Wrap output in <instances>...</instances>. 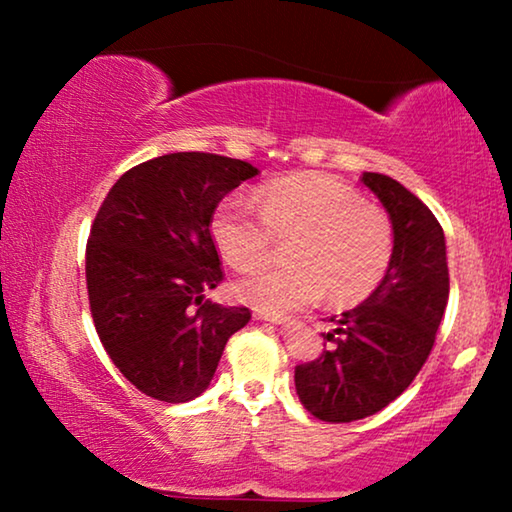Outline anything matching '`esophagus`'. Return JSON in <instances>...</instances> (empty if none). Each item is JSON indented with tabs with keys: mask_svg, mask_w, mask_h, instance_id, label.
I'll use <instances>...</instances> for the list:
<instances>
[{
	"mask_svg": "<svg viewBox=\"0 0 512 512\" xmlns=\"http://www.w3.org/2000/svg\"><path fill=\"white\" fill-rule=\"evenodd\" d=\"M254 319L258 321H270V324H284L286 317L279 312H270V310H261V307H254Z\"/></svg>",
	"mask_w": 512,
	"mask_h": 512,
	"instance_id": "obj_1",
	"label": "esophagus"
}]
</instances>
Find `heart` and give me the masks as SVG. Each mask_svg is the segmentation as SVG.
Instances as JSON below:
<instances>
[{
    "instance_id": "heart-1",
    "label": "heart",
    "mask_w": 512,
    "mask_h": 512,
    "mask_svg": "<svg viewBox=\"0 0 512 512\" xmlns=\"http://www.w3.org/2000/svg\"><path fill=\"white\" fill-rule=\"evenodd\" d=\"M256 207L226 198L209 233L230 268L249 272L286 244V268L256 272L235 284L237 298L261 310L286 312L324 298L335 305L366 300L394 258V223L352 184L321 172H296L265 184Z\"/></svg>"
}]
</instances>
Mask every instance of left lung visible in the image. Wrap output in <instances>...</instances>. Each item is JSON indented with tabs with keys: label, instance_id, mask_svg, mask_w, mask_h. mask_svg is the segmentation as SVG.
<instances>
[{
	"label": "left lung",
	"instance_id": "8db88e82",
	"mask_svg": "<svg viewBox=\"0 0 512 512\" xmlns=\"http://www.w3.org/2000/svg\"><path fill=\"white\" fill-rule=\"evenodd\" d=\"M394 223V258L380 286L335 321L319 359L296 366V391L321 422H356L403 394L429 359L450 272L445 235L417 195L387 174L363 172ZM326 347V345H324Z\"/></svg>",
	"mask_w": 512,
	"mask_h": 512
}]
</instances>
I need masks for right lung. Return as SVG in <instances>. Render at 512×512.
Here are the masks:
<instances>
[{"label": "right lung", "mask_w": 512, "mask_h": 512, "mask_svg": "<svg viewBox=\"0 0 512 512\" xmlns=\"http://www.w3.org/2000/svg\"><path fill=\"white\" fill-rule=\"evenodd\" d=\"M244 160L167 153L111 186L90 228V314L109 359L142 394L186 403L209 387L247 307L205 298L223 272L209 223L226 195L256 177Z\"/></svg>", "instance_id": "add662e5"}]
</instances>
